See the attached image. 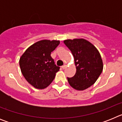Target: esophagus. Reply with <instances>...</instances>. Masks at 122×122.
Returning <instances> with one entry per match:
<instances>
[{
	"mask_svg": "<svg viewBox=\"0 0 122 122\" xmlns=\"http://www.w3.org/2000/svg\"><path fill=\"white\" fill-rule=\"evenodd\" d=\"M66 65H63V66H62V68L63 69V70H64V69L66 68Z\"/></svg>",
	"mask_w": 122,
	"mask_h": 122,
	"instance_id": "34e87169",
	"label": "esophagus"
}]
</instances>
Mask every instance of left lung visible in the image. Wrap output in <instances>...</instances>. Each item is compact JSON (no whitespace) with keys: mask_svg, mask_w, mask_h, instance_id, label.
I'll return each mask as SVG.
<instances>
[{"mask_svg":"<svg viewBox=\"0 0 122 122\" xmlns=\"http://www.w3.org/2000/svg\"><path fill=\"white\" fill-rule=\"evenodd\" d=\"M65 45L74 57L76 72L72 77H67L73 89L84 90L97 81L103 69V60L98 49L90 42L82 38L66 40Z\"/></svg>","mask_w":122,"mask_h":122,"instance_id":"8db88e82","label":"left lung"}]
</instances>
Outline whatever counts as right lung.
<instances>
[{"instance_id": "add662e5", "label": "right lung", "mask_w": 122, "mask_h": 122, "mask_svg": "<svg viewBox=\"0 0 122 122\" xmlns=\"http://www.w3.org/2000/svg\"><path fill=\"white\" fill-rule=\"evenodd\" d=\"M59 44V40L39 41L29 47L20 57L21 73L36 89H43L49 86L59 71L60 67L55 65L51 56Z\"/></svg>"}]
</instances>
